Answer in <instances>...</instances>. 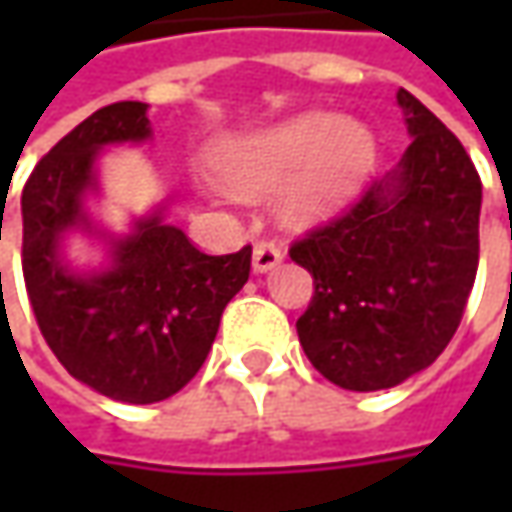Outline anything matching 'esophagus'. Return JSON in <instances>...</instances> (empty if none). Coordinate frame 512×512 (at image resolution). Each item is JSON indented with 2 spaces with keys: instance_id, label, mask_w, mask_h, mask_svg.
Here are the masks:
<instances>
[{
  "instance_id": "obj_1",
  "label": "esophagus",
  "mask_w": 512,
  "mask_h": 512,
  "mask_svg": "<svg viewBox=\"0 0 512 512\" xmlns=\"http://www.w3.org/2000/svg\"><path fill=\"white\" fill-rule=\"evenodd\" d=\"M282 247L276 245V242H256L253 247V270L256 273H267V270H273V267L282 262Z\"/></svg>"
}]
</instances>
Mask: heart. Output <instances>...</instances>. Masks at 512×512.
<instances>
[{"label":"heart","mask_w":512,"mask_h":512,"mask_svg":"<svg viewBox=\"0 0 512 512\" xmlns=\"http://www.w3.org/2000/svg\"><path fill=\"white\" fill-rule=\"evenodd\" d=\"M379 159L376 133L359 119L307 110L273 128L233 139L216 153L227 185L262 193L287 175L279 207L293 225H313L350 205Z\"/></svg>","instance_id":"obj_1"}]
</instances>
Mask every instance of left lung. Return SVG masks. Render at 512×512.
<instances>
[{
  "label": "left lung",
  "instance_id": "left-lung-1",
  "mask_svg": "<svg viewBox=\"0 0 512 512\" xmlns=\"http://www.w3.org/2000/svg\"><path fill=\"white\" fill-rule=\"evenodd\" d=\"M410 148L356 205L290 245L313 299L296 330L310 364L344 390H384L439 359L479 267L482 179L462 142L399 90Z\"/></svg>",
  "mask_w": 512,
  "mask_h": 512
}]
</instances>
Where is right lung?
Wrapping results in <instances>:
<instances>
[{
    "mask_svg": "<svg viewBox=\"0 0 512 512\" xmlns=\"http://www.w3.org/2000/svg\"><path fill=\"white\" fill-rule=\"evenodd\" d=\"M148 125L145 102L99 108L39 159L22 190V273L39 330L73 379L128 404L162 402L199 373L253 253L207 256L153 213L113 242L108 270L70 273L59 239L90 227L82 196L96 185V153L148 139Z\"/></svg>",
    "mask_w": 512,
    "mask_h": 512,
    "instance_id": "right-lung-1",
    "label": "right lung"
}]
</instances>
